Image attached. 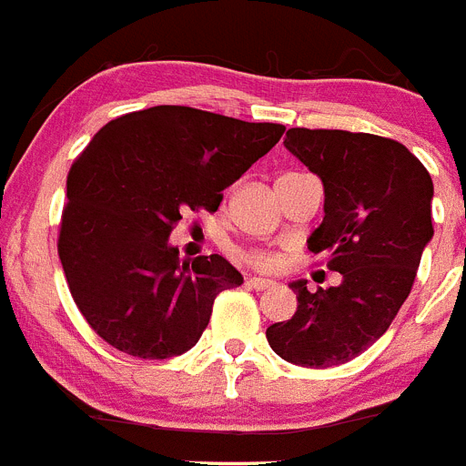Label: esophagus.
Returning a JSON list of instances; mask_svg holds the SVG:
<instances>
[{"mask_svg":"<svg viewBox=\"0 0 466 466\" xmlns=\"http://www.w3.org/2000/svg\"><path fill=\"white\" fill-rule=\"evenodd\" d=\"M247 287H252V289L257 291H266V289H273L275 282L266 278H247Z\"/></svg>","mask_w":466,"mask_h":466,"instance_id":"obj_1","label":"esophagus"}]
</instances>
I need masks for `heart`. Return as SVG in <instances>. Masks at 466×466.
Returning a JSON list of instances; mask_svg holds the SVG:
<instances>
[{
    "instance_id": "1",
    "label": "heart",
    "mask_w": 466,
    "mask_h": 466,
    "mask_svg": "<svg viewBox=\"0 0 466 466\" xmlns=\"http://www.w3.org/2000/svg\"><path fill=\"white\" fill-rule=\"evenodd\" d=\"M247 261L252 263V266H257V268H273L275 263H278V258L268 252H252L247 254Z\"/></svg>"
}]
</instances>
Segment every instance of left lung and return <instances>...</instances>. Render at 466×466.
<instances>
[{
  "instance_id": "8db88e82",
  "label": "left lung",
  "mask_w": 466,
  "mask_h": 466,
  "mask_svg": "<svg viewBox=\"0 0 466 466\" xmlns=\"http://www.w3.org/2000/svg\"><path fill=\"white\" fill-rule=\"evenodd\" d=\"M284 147L322 179L324 219L308 249L327 254L343 282L317 291L291 282L299 308L266 339L291 364L329 369L371 348L409 299L434 236V184L403 144L378 135L289 127Z\"/></svg>"
}]
</instances>
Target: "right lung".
I'll use <instances>...</instances> for the list:
<instances>
[{
    "label": "right lung",
    "instance_id": "1",
    "mask_svg": "<svg viewBox=\"0 0 466 466\" xmlns=\"http://www.w3.org/2000/svg\"><path fill=\"white\" fill-rule=\"evenodd\" d=\"M279 123L160 105L100 127L67 175L57 254L97 336L139 360L198 343L214 299L240 287L224 257L179 258L170 233L187 209H219L224 188L279 142Z\"/></svg>",
    "mask_w": 466,
    "mask_h": 466
}]
</instances>
